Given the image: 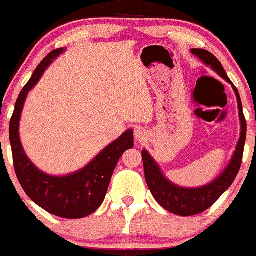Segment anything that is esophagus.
Returning <instances> with one entry per match:
<instances>
[{"label":"esophagus","mask_w":256,"mask_h":256,"mask_svg":"<svg viewBox=\"0 0 256 256\" xmlns=\"http://www.w3.org/2000/svg\"><path fill=\"white\" fill-rule=\"evenodd\" d=\"M134 138H136L138 142L146 140V129H144V128H138V129H136V130L134 132Z\"/></svg>","instance_id":"esophagus-1"}]
</instances>
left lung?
I'll use <instances>...</instances> for the list:
<instances>
[{
  "label": "left lung",
  "instance_id": "1",
  "mask_svg": "<svg viewBox=\"0 0 256 256\" xmlns=\"http://www.w3.org/2000/svg\"><path fill=\"white\" fill-rule=\"evenodd\" d=\"M190 52L196 57H198L206 67L212 68L222 80L232 84L235 96H236L238 110H239L240 138L236 146H235L234 154H232L226 168L222 170V173L219 176H216L213 182L206 184V186H198V188H184V186L174 184L173 182H170L164 176L160 166L154 160L153 156L146 149L142 150L144 176H146V184H148L152 196L158 202L159 206H163L166 210L180 215V216H190V215L203 213L206 209L210 208L215 202L229 189V186H232V182L236 178L238 173H239L242 160V153H244L245 139H246V120H245L244 113H242V100H240L236 87L229 80L222 63L214 54H212L210 52L206 50L192 48Z\"/></svg>",
  "mask_w": 256,
  "mask_h": 256
}]
</instances>
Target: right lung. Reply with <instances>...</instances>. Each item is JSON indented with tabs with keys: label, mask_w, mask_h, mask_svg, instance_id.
I'll list each match as a JSON object with an SVG mask.
<instances>
[{
	"label": "right lung",
	"mask_w": 256,
	"mask_h": 256,
	"mask_svg": "<svg viewBox=\"0 0 256 256\" xmlns=\"http://www.w3.org/2000/svg\"><path fill=\"white\" fill-rule=\"evenodd\" d=\"M64 50L66 48L52 50L40 63L31 80L21 90L10 122V142L16 176L28 198L48 213L66 219H80L94 213L104 200L118 160L126 150L134 146L133 129L126 130L87 166L73 173L50 176L34 166L27 156L20 138L22 110L30 90L38 83L50 63Z\"/></svg>",
	"instance_id": "1"
}]
</instances>
